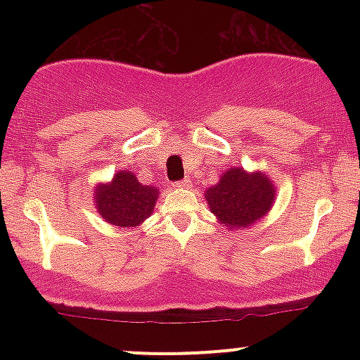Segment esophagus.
<instances>
[{
  "mask_svg": "<svg viewBox=\"0 0 360 360\" xmlns=\"http://www.w3.org/2000/svg\"><path fill=\"white\" fill-rule=\"evenodd\" d=\"M174 188H177V189H189V188H191V181H189V179L179 181V183H176Z\"/></svg>",
  "mask_w": 360,
  "mask_h": 360,
  "instance_id": "obj_1",
  "label": "esophagus"
}]
</instances>
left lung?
Instances as JSON below:
<instances>
[{"mask_svg":"<svg viewBox=\"0 0 360 360\" xmlns=\"http://www.w3.org/2000/svg\"><path fill=\"white\" fill-rule=\"evenodd\" d=\"M206 205L226 230H245L267 217L276 201V184L267 172L226 169L214 186L205 191Z\"/></svg>","mask_w":360,"mask_h":360,"instance_id":"1","label":"left lung"}]
</instances>
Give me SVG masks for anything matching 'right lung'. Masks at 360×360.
<instances>
[{"instance_id": "1", "label": "right lung", "mask_w": 360, "mask_h": 360, "mask_svg": "<svg viewBox=\"0 0 360 360\" xmlns=\"http://www.w3.org/2000/svg\"><path fill=\"white\" fill-rule=\"evenodd\" d=\"M159 188L142 184L131 171H117L113 179L93 189L94 208L115 229H139L154 213Z\"/></svg>"}]
</instances>
